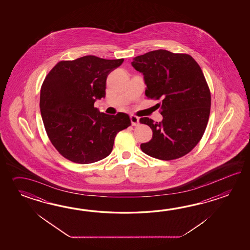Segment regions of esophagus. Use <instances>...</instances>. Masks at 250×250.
I'll return each mask as SVG.
<instances>
[{"label": "esophagus", "instance_id": "obj_1", "mask_svg": "<svg viewBox=\"0 0 250 250\" xmlns=\"http://www.w3.org/2000/svg\"><path fill=\"white\" fill-rule=\"evenodd\" d=\"M130 121L132 126H137L139 123V118L137 117L136 115H130Z\"/></svg>", "mask_w": 250, "mask_h": 250}]
</instances>
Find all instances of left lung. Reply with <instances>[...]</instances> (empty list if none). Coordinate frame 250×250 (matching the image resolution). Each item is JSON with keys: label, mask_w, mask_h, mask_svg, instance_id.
Here are the masks:
<instances>
[{"label": "left lung", "mask_w": 250, "mask_h": 250, "mask_svg": "<svg viewBox=\"0 0 250 250\" xmlns=\"http://www.w3.org/2000/svg\"><path fill=\"white\" fill-rule=\"evenodd\" d=\"M131 64L143 73L147 98L161 100L164 118L161 123L140 118L153 131L140 148L165 161L188 154L202 138L210 115L211 93L200 66L189 54L162 49L137 56Z\"/></svg>", "instance_id": "left-lung-1"}]
</instances>
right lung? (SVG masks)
<instances>
[{
  "mask_svg": "<svg viewBox=\"0 0 250 250\" xmlns=\"http://www.w3.org/2000/svg\"><path fill=\"white\" fill-rule=\"evenodd\" d=\"M123 61L86 55L59 62L45 77L40 93L42 123L64 158L81 165L104 159L117 133L131 125L124 112L108 115L94 107L105 96L107 76Z\"/></svg>",
  "mask_w": 250,
  "mask_h": 250,
  "instance_id": "add662e5",
  "label": "right lung"
}]
</instances>
